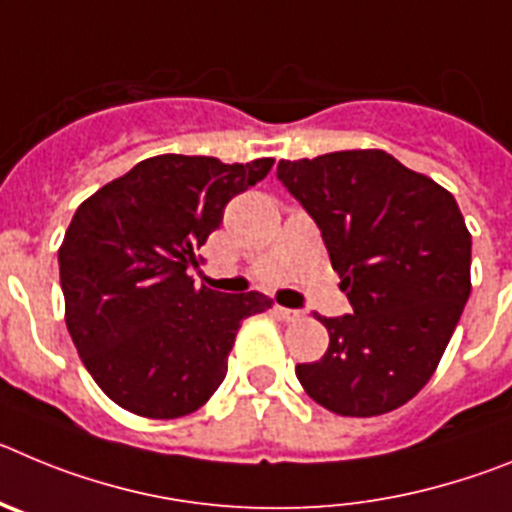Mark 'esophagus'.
<instances>
[{"label":"esophagus","instance_id":"obj_1","mask_svg":"<svg viewBox=\"0 0 512 512\" xmlns=\"http://www.w3.org/2000/svg\"><path fill=\"white\" fill-rule=\"evenodd\" d=\"M274 312H277V318L284 320V323H295V320L302 318L300 310H289V307H282V305L274 307Z\"/></svg>","mask_w":512,"mask_h":512}]
</instances>
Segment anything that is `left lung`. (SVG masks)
I'll return each mask as SVG.
<instances>
[{
  "mask_svg": "<svg viewBox=\"0 0 512 512\" xmlns=\"http://www.w3.org/2000/svg\"><path fill=\"white\" fill-rule=\"evenodd\" d=\"M277 176L323 233L354 307L318 318L328 351L297 364V379L330 413L400 408L433 377L472 292V235L459 205L374 148L279 161Z\"/></svg>",
  "mask_w": 512,
  "mask_h": 512,
  "instance_id": "8db88e82",
  "label": "left lung"
}]
</instances>
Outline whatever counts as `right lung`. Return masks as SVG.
Listing matches in <instances>:
<instances>
[{
	"mask_svg": "<svg viewBox=\"0 0 512 512\" xmlns=\"http://www.w3.org/2000/svg\"><path fill=\"white\" fill-rule=\"evenodd\" d=\"M274 158L223 164L164 153L81 202L58 248L66 328L102 392L143 418L202 408L228 372L235 333L271 300L194 287L197 248Z\"/></svg>",
	"mask_w": 512,
	"mask_h": 512,
	"instance_id": "right-lung-1",
	"label": "right lung"
}]
</instances>
